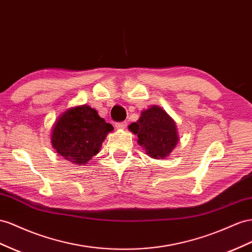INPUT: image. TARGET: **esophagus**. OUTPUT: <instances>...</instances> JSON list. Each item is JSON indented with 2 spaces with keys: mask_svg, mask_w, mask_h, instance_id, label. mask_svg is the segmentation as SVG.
I'll return each instance as SVG.
<instances>
[{
  "mask_svg": "<svg viewBox=\"0 0 252 252\" xmlns=\"http://www.w3.org/2000/svg\"><path fill=\"white\" fill-rule=\"evenodd\" d=\"M126 126H127L126 122H121V123L115 124V127H117V129H125Z\"/></svg>",
  "mask_w": 252,
  "mask_h": 252,
  "instance_id": "34e87169",
  "label": "esophagus"
}]
</instances>
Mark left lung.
I'll return each mask as SVG.
<instances>
[{"mask_svg": "<svg viewBox=\"0 0 252 252\" xmlns=\"http://www.w3.org/2000/svg\"><path fill=\"white\" fill-rule=\"evenodd\" d=\"M128 129L138 135V144L154 159L167 158L179 142L175 121L156 105L143 110L139 120L129 125Z\"/></svg>", "mask_w": 252, "mask_h": 252, "instance_id": "left-lung-1", "label": "left lung"}]
</instances>
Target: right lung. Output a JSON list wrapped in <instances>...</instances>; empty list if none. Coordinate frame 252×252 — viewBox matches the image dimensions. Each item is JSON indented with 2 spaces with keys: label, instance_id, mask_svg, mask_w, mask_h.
Returning a JSON list of instances; mask_svg holds the SVG:
<instances>
[{
  "label": "right lung",
  "instance_id": "add662e5",
  "mask_svg": "<svg viewBox=\"0 0 252 252\" xmlns=\"http://www.w3.org/2000/svg\"><path fill=\"white\" fill-rule=\"evenodd\" d=\"M113 126L88 105L67 108L53 125L51 143L63 159L84 165L96 156Z\"/></svg>",
  "mask_w": 252,
  "mask_h": 252
}]
</instances>
